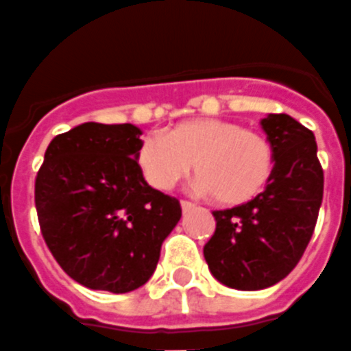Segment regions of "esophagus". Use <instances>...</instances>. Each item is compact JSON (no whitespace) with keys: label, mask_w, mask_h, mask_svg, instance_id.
Returning a JSON list of instances; mask_svg holds the SVG:
<instances>
[{"label":"esophagus","mask_w":351,"mask_h":351,"mask_svg":"<svg viewBox=\"0 0 351 351\" xmlns=\"http://www.w3.org/2000/svg\"><path fill=\"white\" fill-rule=\"evenodd\" d=\"M180 206H182V210L184 213H188V210H191L193 208V203H190V201H180Z\"/></svg>","instance_id":"esophagus-1"}]
</instances>
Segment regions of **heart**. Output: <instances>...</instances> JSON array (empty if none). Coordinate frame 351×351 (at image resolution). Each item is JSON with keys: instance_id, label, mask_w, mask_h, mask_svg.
<instances>
[{"instance_id": "heart-1", "label": "heart", "mask_w": 351, "mask_h": 351, "mask_svg": "<svg viewBox=\"0 0 351 351\" xmlns=\"http://www.w3.org/2000/svg\"><path fill=\"white\" fill-rule=\"evenodd\" d=\"M137 163L150 186L171 190L193 167L195 190L213 193L226 206L256 199L271 180L274 150L269 138L221 118H191L169 133L148 135L137 150Z\"/></svg>"}]
</instances>
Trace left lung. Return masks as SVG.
Wrapping results in <instances>:
<instances>
[{
    "label": "left lung",
    "mask_w": 351,
    "mask_h": 351,
    "mask_svg": "<svg viewBox=\"0 0 351 351\" xmlns=\"http://www.w3.org/2000/svg\"><path fill=\"white\" fill-rule=\"evenodd\" d=\"M261 128L274 150L271 180L248 203L214 210L216 231L203 248L214 278L241 291L271 287L293 271L324 199L314 133L289 114H267Z\"/></svg>",
    "instance_id": "8db88e82"
}]
</instances>
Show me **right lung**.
<instances>
[{"label":"right lung","mask_w":351,"mask_h":351,"mask_svg":"<svg viewBox=\"0 0 351 351\" xmlns=\"http://www.w3.org/2000/svg\"><path fill=\"white\" fill-rule=\"evenodd\" d=\"M133 123H80L52 138L35 178L45 243L75 282L128 293L145 286L182 216L137 163Z\"/></svg>","instance_id":"add662e5"}]
</instances>
